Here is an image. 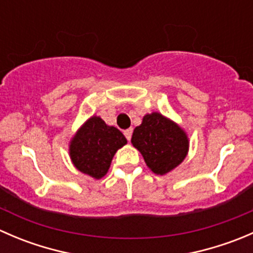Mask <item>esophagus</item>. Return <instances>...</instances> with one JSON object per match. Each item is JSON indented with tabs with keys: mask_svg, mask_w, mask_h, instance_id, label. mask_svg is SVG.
I'll return each mask as SVG.
<instances>
[{
	"mask_svg": "<svg viewBox=\"0 0 253 253\" xmlns=\"http://www.w3.org/2000/svg\"><path fill=\"white\" fill-rule=\"evenodd\" d=\"M124 134H125V137L127 138V141H129V139H131V137H132V128L126 129V131L124 132Z\"/></svg>",
	"mask_w": 253,
	"mask_h": 253,
	"instance_id": "obj_1",
	"label": "esophagus"
}]
</instances>
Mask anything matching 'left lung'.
<instances>
[{"mask_svg":"<svg viewBox=\"0 0 253 253\" xmlns=\"http://www.w3.org/2000/svg\"><path fill=\"white\" fill-rule=\"evenodd\" d=\"M131 142L141 152L147 167L158 175L175 169L188 152V138L183 129L159 112L143 117Z\"/></svg>","mask_w":253,"mask_h":253,"instance_id":"obj_1","label":"left lung"}]
</instances>
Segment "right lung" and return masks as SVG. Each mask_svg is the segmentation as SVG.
<instances>
[{"label":"right lung","instance_id":"obj_1","mask_svg":"<svg viewBox=\"0 0 253 253\" xmlns=\"http://www.w3.org/2000/svg\"><path fill=\"white\" fill-rule=\"evenodd\" d=\"M126 143V137L120 129L108 126L100 117L93 116L71 141V159L81 172L101 178L108 172L115 153Z\"/></svg>","mask_w":253,"mask_h":253}]
</instances>
